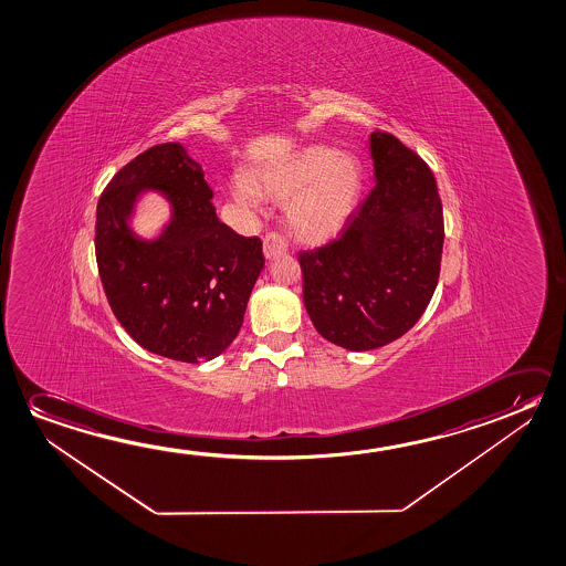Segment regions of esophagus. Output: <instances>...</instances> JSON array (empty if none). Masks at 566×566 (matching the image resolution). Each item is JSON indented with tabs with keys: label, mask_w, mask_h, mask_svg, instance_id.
<instances>
[{
	"label": "esophagus",
	"mask_w": 566,
	"mask_h": 566,
	"mask_svg": "<svg viewBox=\"0 0 566 566\" xmlns=\"http://www.w3.org/2000/svg\"><path fill=\"white\" fill-rule=\"evenodd\" d=\"M287 253V242L285 238L277 232H270L263 240V255L268 260H277L281 255Z\"/></svg>",
	"instance_id": "obj_1"
}]
</instances>
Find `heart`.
<instances>
[{
  "mask_svg": "<svg viewBox=\"0 0 566 566\" xmlns=\"http://www.w3.org/2000/svg\"><path fill=\"white\" fill-rule=\"evenodd\" d=\"M364 192V169L350 153L311 145L285 159L261 165L233 185V197L285 202V220L298 242L323 243L350 222Z\"/></svg>",
  "mask_w": 566,
  "mask_h": 566,
  "instance_id": "1",
  "label": "heart"
}]
</instances>
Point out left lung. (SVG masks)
Masks as SVG:
<instances>
[{"label": "left lung", "instance_id": "left-lung-1", "mask_svg": "<svg viewBox=\"0 0 566 566\" xmlns=\"http://www.w3.org/2000/svg\"><path fill=\"white\" fill-rule=\"evenodd\" d=\"M376 187L338 240L298 253L314 328L346 350L381 348L421 318L439 283L442 202L429 165L395 135H369Z\"/></svg>", "mask_w": 566, "mask_h": 566}]
</instances>
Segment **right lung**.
Segmentation results:
<instances>
[{
	"label": "right lung",
	"mask_w": 566,
	"mask_h": 566,
	"mask_svg": "<svg viewBox=\"0 0 566 566\" xmlns=\"http://www.w3.org/2000/svg\"><path fill=\"white\" fill-rule=\"evenodd\" d=\"M145 189L172 205V222L155 241L128 228ZM96 261L127 334L145 350L187 364L232 344L265 265L260 238L218 220L202 167L180 144L155 145L109 180L96 208Z\"/></svg>",
	"instance_id": "right-lung-1"
}]
</instances>
